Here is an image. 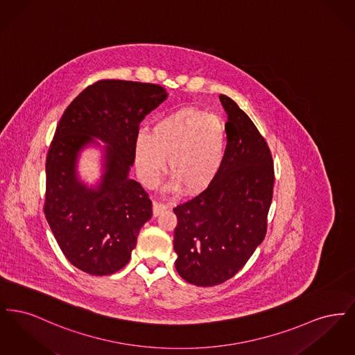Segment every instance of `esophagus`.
Wrapping results in <instances>:
<instances>
[{
  "mask_svg": "<svg viewBox=\"0 0 355 355\" xmlns=\"http://www.w3.org/2000/svg\"><path fill=\"white\" fill-rule=\"evenodd\" d=\"M166 209H168V206H166L165 203L154 201V202H153V216L157 217V216H159L162 211H165Z\"/></svg>",
  "mask_w": 355,
  "mask_h": 355,
  "instance_id": "obj_1",
  "label": "esophagus"
}]
</instances>
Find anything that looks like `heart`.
I'll return each instance as SVG.
<instances>
[{
    "instance_id": "1",
    "label": "heart",
    "mask_w": 355,
    "mask_h": 355,
    "mask_svg": "<svg viewBox=\"0 0 355 355\" xmlns=\"http://www.w3.org/2000/svg\"><path fill=\"white\" fill-rule=\"evenodd\" d=\"M226 149L225 123L206 112L187 107L158 119L152 135H137L135 165L142 182L154 186L169 157L173 178L168 189L175 191L184 186L186 193H198L220 174Z\"/></svg>"
}]
</instances>
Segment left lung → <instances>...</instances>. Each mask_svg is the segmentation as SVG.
<instances>
[{"instance_id":"obj_1","label":"left lung","mask_w":355,"mask_h":355,"mask_svg":"<svg viewBox=\"0 0 355 355\" xmlns=\"http://www.w3.org/2000/svg\"><path fill=\"white\" fill-rule=\"evenodd\" d=\"M227 149L217 178L173 210L175 269L186 282L216 286L234 277L266 236L272 200L270 149L253 121L227 96Z\"/></svg>"}]
</instances>
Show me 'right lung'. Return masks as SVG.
Segmentation results:
<instances>
[{"mask_svg":"<svg viewBox=\"0 0 355 355\" xmlns=\"http://www.w3.org/2000/svg\"><path fill=\"white\" fill-rule=\"evenodd\" d=\"M168 98L155 84L101 80L69 105L46 157L45 217L69 262L92 275H109L130 259L152 201L129 178L139 123ZM104 147V174L96 188L78 180L76 159L92 137Z\"/></svg>","mask_w":355,"mask_h":355,"instance_id":"add662e5","label":"right lung"}]
</instances>
